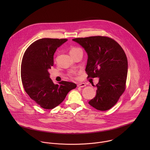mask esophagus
Masks as SVG:
<instances>
[{
	"mask_svg": "<svg viewBox=\"0 0 150 150\" xmlns=\"http://www.w3.org/2000/svg\"><path fill=\"white\" fill-rule=\"evenodd\" d=\"M77 86H78V87L82 88V87H84L86 86V84L84 83H78Z\"/></svg>",
	"mask_w": 150,
	"mask_h": 150,
	"instance_id": "esophagus-1",
	"label": "esophagus"
}]
</instances>
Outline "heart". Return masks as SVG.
Instances as JSON below:
<instances>
[{
	"label": "heart",
	"mask_w": 150,
	"mask_h": 150,
	"mask_svg": "<svg viewBox=\"0 0 150 150\" xmlns=\"http://www.w3.org/2000/svg\"><path fill=\"white\" fill-rule=\"evenodd\" d=\"M81 50V49H79V48H78V47H72V48L71 49V50H70V51H69V53H70L71 54H74V53H76V52H78V51H79V50Z\"/></svg>",
	"instance_id": "obj_1"
}]
</instances>
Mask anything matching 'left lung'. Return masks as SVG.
<instances>
[{
  "label": "left lung",
  "mask_w": 150,
  "mask_h": 150,
  "mask_svg": "<svg viewBox=\"0 0 150 150\" xmlns=\"http://www.w3.org/2000/svg\"><path fill=\"white\" fill-rule=\"evenodd\" d=\"M73 41L88 54L85 71L87 78H99L96 97L88 103L100 111L109 110L126 89L127 59L117 42L105 36L76 38Z\"/></svg>",
  "instance_id": "8db88e82"
}]
</instances>
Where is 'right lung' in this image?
<instances>
[{
  "mask_svg": "<svg viewBox=\"0 0 150 150\" xmlns=\"http://www.w3.org/2000/svg\"><path fill=\"white\" fill-rule=\"evenodd\" d=\"M68 39L41 38L25 50L21 66V81L30 97L41 108L52 109L65 100L68 93L76 87L71 82L62 81L54 84L49 69L53 66L56 49Z\"/></svg>",
  "mask_w": 150,
  "mask_h": 150,
  "instance_id": "add662e5",
  "label": "right lung"
}]
</instances>
